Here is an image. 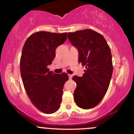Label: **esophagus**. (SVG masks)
Here are the masks:
<instances>
[{"instance_id": "esophagus-1", "label": "esophagus", "mask_w": 134, "mask_h": 134, "mask_svg": "<svg viewBox=\"0 0 134 134\" xmlns=\"http://www.w3.org/2000/svg\"><path fill=\"white\" fill-rule=\"evenodd\" d=\"M69 79H71L72 78V75L69 74Z\"/></svg>"}]
</instances>
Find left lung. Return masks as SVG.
I'll list each match as a JSON object with an SVG mask.
<instances>
[{
    "mask_svg": "<svg viewBox=\"0 0 134 134\" xmlns=\"http://www.w3.org/2000/svg\"><path fill=\"white\" fill-rule=\"evenodd\" d=\"M67 37L77 49L78 62L86 67L82 77H72L77 85L74 99L79 108H92L102 100L110 85L113 73L110 48L101 34L89 29L69 33Z\"/></svg>",
    "mask_w": 134,
    "mask_h": 134,
    "instance_id": "left-lung-1",
    "label": "left lung"
}]
</instances>
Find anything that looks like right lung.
<instances>
[{"mask_svg": "<svg viewBox=\"0 0 134 134\" xmlns=\"http://www.w3.org/2000/svg\"><path fill=\"white\" fill-rule=\"evenodd\" d=\"M66 39L67 33L36 32L23 48L20 71L24 89L34 106L47 114L59 109L63 87L69 79L67 74H57L47 68L54 59L57 48Z\"/></svg>", "mask_w": 134, "mask_h": 134, "instance_id": "obj_1", "label": "right lung"}]
</instances>
